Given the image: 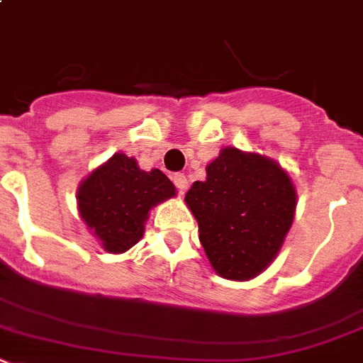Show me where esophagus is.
<instances>
[{"label": "esophagus", "instance_id": "obj_1", "mask_svg": "<svg viewBox=\"0 0 363 363\" xmlns=\"http://www.w3.org/2000/svg\"><path fill=\"white\" fill-rule=\"evenodd\" d=\"M172 182H174V185L178 187L179 193H185V191H187L189 179H187V176H185V174H174V176H172Z\"/></svg>", "mask_w": 363, "mask_h": 363}]
</instances>
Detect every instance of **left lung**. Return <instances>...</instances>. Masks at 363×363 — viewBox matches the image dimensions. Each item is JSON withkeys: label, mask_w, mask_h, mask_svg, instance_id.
<instances>
[{"label": "left lung", "mask_w": 363, "mask_h": 363, "mask_svg": "<svg viewBox=\"0 0 363 363\" xmlns=\"http://www.w3.org/2000/svg\"><path fill=\"white\" fill-rule=\"evenodd\" d=\"M185 203L218 277L248 282L274 262L295 218L291 176L267 155L226 146L194 182Z\"/></svg>", "instance_id": "left-lung-1"}]
</instances>
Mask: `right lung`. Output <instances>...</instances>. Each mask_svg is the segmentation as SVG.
Wrapping results in <instances>:
<instances>
[{
  "label": "right lung",
  "instance_id": "add662e5",
  "mask_svg": "<svg viewBox=\"0 0 363 363\" xmlns=\"http://www.w3.org/2000/svg\"><path fill=\"white\" fill-rule=\"evenodd\" d=\"M174 196V184L160 169L146 172L122 152L96 167L76 194L79 217L109 254H122L137 245L150 211Z\"/></svg>",
  "mask_w": 363,
  "mask_h": 363
}]
</instances>
